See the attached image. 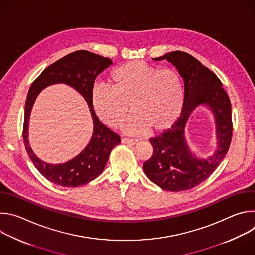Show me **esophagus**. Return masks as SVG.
Masks as SVG:
<instances>
[{
    "instance_id": "1",
    "label": "esophagus",
    "mask_w": 255,
    "mask_h": 255,
    "mask_svg": "<svg viewBox=\"0 0 255 255\" xmlns=\"http://www.w3.org/2000/svg\"><path fill=\"white\" fill-rule=\"evenodd\" d=\"M121 142L125 143V144H129V145H135L138 142V140L137 139H131V138H122Z\"/></svg>"
}]
</instances>
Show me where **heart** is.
Segmentation results:
<instances>
[{
    "label": "heart",
    "mask_w": 255,
    "mask_h": 255,
    "mask_svg": "<svg viewBox=\"0 0 255 255\" xmlns=\"http://www.w3.org/2000/svg\"><path fill=\"white\" fill-rule=\"evenodd\" d=\"M110 80L112 88L96 84L91 93L95 113L109 127H120L131 109L134 115L126 132L158 133L172 126L184 110V83L172 68L134 60L116 67Z\"/></svg>",
    "instance_id": "obj_1"
}]
</instances>
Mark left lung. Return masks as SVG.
<instances>
[{"label": "left lung", "instance_id": "8db88e82", "mask_svg": "<svg viewBox=\"0 0 255 255\" xmlns=\"http://www.w3.org/2000/svg\"><path fill=\"white\" fill-rule=\"evenodd\" d=\"M153 59H166L177 68L185 83V106L171 128L149 139L153 154L144 162L143 169L164 191H187L207 179L228 152L233 132L230 99L219 78L191 54L172 51ZM203 103L215 115L218 138V149L209 160L196 159L184 139V126L190 113Z\"/></svg>", "mask_w": 255, "mask_h": 255}]
</instances>
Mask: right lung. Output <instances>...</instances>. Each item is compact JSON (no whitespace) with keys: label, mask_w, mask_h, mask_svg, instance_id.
<instances>
[{"label":"right lung","mask_w":255,"mask_h":255,"mask_svg":"<svg viewBox=\"0 0 255 255\" xmlns=\"http://www.w3.org/2000/svg\"><path fill=\"white\" fill-rule=\"evenodd\" d=\"M113 61L87 50L71 52L47 66L36 79L28 92L25 103L23 141L26 151L37 170L51 183L76 188L90 183L104 170L112 149L121 142L118 134L104 125L93 109L91 93L98 75ZM56 82L66 83L81 92L86 99L93 118V136L87 147L76 158L63 165H48L38 160L27 142V122L33 101L40 91Z\"/></svg>","instance_id":"obj_1"}]
</instances>
